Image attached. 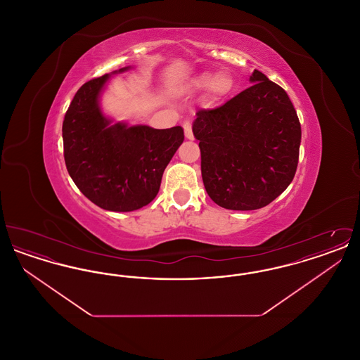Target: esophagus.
I'll list each match as a JSON object with an SVG mask.
<instances>
[{
  "mask_svg": "<svg viewBox=\"0 0 360 360\" xmlns=\"http://www.w3.org/2000/svg\"><path fill=\"white\" fill-rule=\"evenodd\" d=\"M182 127L185 129V136L188 137V140H193L194 136H193V131H191V122L188 120L184 121Z\"/></svg>",
  "mask_w": 360,
  "mask_h": 360,
  "instance_id": "obj_1",
  "label": "esophagus"
}]
</instances>
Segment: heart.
I'll list each match as a JSON object with an SVG mask.
<instances>
[{
  "label": "heart",
  "instance_id": "obj_1",
  "mask_svg": "<svg viewBox=\"0 0 360 360\" xmlns=\"http://www.w3.org/2000/svg\"><path fill=\"white\" fill-rule=\"evenodd\" d=\"M233 78L228 72H219L216 75L210 72H202L188 82V90H204L209 89L210 96L214 100H223L233 90Z\"/></svg>",
  "mask_w": 360,
  "mask_h": 360
}]
</instances>
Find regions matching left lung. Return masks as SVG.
Returning a JSON list of instances; mask_svg holds the SVG:
<instances>
[{"label": "left lung", "mask_w": 360, "mask_h": 360, "mask_svg": "<svg viewBox=\"0 0 360 360\" xmlns=\"http://www.w3.org/2000/svg\"><path fill=\"white\" fill-rule=\"evenodd\" d=\"M252 85L213 109H200L201 174L209 197L231 210L269 205L290 185L301 124L288 93L255 70Z\"/></svg>", "instance_id": "left-lung-1"}]
</instances>
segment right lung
Returning <instances> with one entry per match:
<instances>
[{
  "label": "right lung",
  "instance_id": "1",
  "mask_svg": "<svg viewBox=\"0 0 360 360\" xmlns=\"http://www.w3.org/2000/svg\"><path fill=\"white\" fill-rule=\"evenodd\" d=\"M108 79L105 74L87 81L70 103L62 127L65 162L71 179L93 204L132 212L156 197L163 172L185 135L181 127L112 125L98 106Z\"/></svg>",
  "mask_w": 360,
  "mask_h": 360
}]
</instances>
